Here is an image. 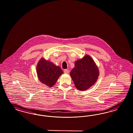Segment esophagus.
Segmentation results:
<instances>
[{"instance_id":"esophagus-1","label":"esophagus","mask_w":133,"mask_h":133,"mask_svg":"<svg viewBox=\"0 0 133 133\" xmlns=\"http://www.w3.org/2000/svg\"><path fill=\"white\" fill-rule=\"evenodd\" d=\"M64 74H69V70L68 69H64Z\"/></svg>"}]
</instances>
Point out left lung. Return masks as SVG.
Wrapping results in <instances>:
<instances>
[{"label": "left lung", "instance_id": "obj_1", "mask_svg": "<svg viewBox=\"0 0 133 133\" xmlns=\"http://www.w3.org/2000/svg\"><path fill=\"white\" fill-rule=\"evenodd\" d=\"M99 74L98 69L93 59L88 55L75 62L70 75L74 83L80 91H85L93 85Z\"/></svg>", "mask_w": 133, "mask_h": 133}]
</instances>
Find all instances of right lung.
<instances>
[{
    "label": "right lung",
    "mask_w": 133,
    "mask_h": 133,
    "mask_svg": "<svg viewBox=\"0 0 133 133\" xmlns=\"http://www.w3.org/2000/svg\"><path fill=\"white\" fill-rule=\"evenodd\" d=\"M38 77L41 83L48 87H52L56 83L63 71L59 66L44 58L40 60L36 67Z\"/></svg>",
    "instance_id": "1"
}]
</instances>
